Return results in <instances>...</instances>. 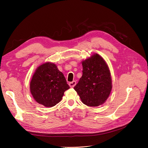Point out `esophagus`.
I'll use <instances>...</instances> for the list:
<instances>
[{"label": "esophagus", "mask_w": 148, "mask_h": 148, "mask_svg": "<svg viewBox=\"0 0 148 148\" xmlns=\"http://www.w3.org/2000/svg\"><path fill=\"white\" fill-rule=\"evenodd\" d=\"M76 84H77V82H76L75 81H73L72 82H70V83H69V86L71 87V88H73L75 85H76Z\"/></svg>", "instance_id": "1"}]
</instances>
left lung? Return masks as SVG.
<instances>
[{"label": "left lung", "mask_w": 148, "mask_h": 148, "mask_svg": "<svg viewBox=\"0 0 148 148\" xmlns=\"http://www.w3.org/2000/svg\"><path fill=\"white\" fill-rule=\"evenodd\" d=\"M82 63L83 75L74 89L85 105H102L109 97L112 88L109 66L97 53H94Z\"/></svg>", "instance_id": "8db88e82"}]
</instances>
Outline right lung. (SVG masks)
<instances>
[{
  "mask_svg": "<svg viewBox=\"0 0 148 148\" xmlns=\"http://www.w3.org/2000/svg\"><path fill=\"white\" fill-rule=\"evenodd\" d=\"M29 88L36 101L45 107H51L62 100L64 92L70 86L56 65L46 62L36 70Z\"/></svg>",
  "mask_w": 148,
  "mask_h": 148,
  "instance_id": "1",
  "label": "right lung"
}]
</instances>
